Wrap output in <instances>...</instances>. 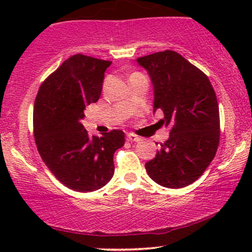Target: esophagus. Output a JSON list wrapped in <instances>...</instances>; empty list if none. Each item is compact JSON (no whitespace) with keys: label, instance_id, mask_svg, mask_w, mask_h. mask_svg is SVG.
<instances>
[{"label":"esophagus","instance_id":"obj_1","mask_svg":"<svg viewBox=\"0 0 252 252\" xmlns=\"http://www.w3.org/2000/svg\"><path fill=\"white\" fill-rule=\"evenodd\" d=\"M126 140H128L129 142H138L141 138L138 137V136L134 135V134H128V135H126Z\"/></svg>","mask_w":252,"mask_h":252}]
</instances>
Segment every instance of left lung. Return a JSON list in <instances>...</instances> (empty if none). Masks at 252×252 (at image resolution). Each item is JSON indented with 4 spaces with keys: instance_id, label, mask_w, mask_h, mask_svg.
Listing matches in <instances>:
<instances>
[{
    "instance_id": "1",
    "label": "left lung",
    "mask_w": 252,
    "mask_h": 252,
    "mask_svg": "<svg viewBox=\"0 0 252 252\" xmlns=\"http://www.w3.org/2000/svg\"><path fill=\"white\" fill-rule=\"evenodd\" d=\"M148 72L154 91L153 111H163L170 126L168 140L147 162L152 180L168 189H182L201 176L219 144V108L206 74L174 51L137 58Z\"/></svg>"
}]
</instances>
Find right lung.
Segmentation results:
<instances>
[{
  "instance_id": "add662e5",
  "label": "right lung",
  "mask_w": 252,
  "mask_h": 252,
  "mask_svg": "<svg viewBox=\"0 0 252 252\" xmlns=\"http://www.w3.org/2000/svg\"><path fill=\"white\" fill-rule=\"evenodd\" d=\"M111 62L83 54L68 58L40 86L34 104V137L48 169L77 192L102 189L114 176V154L124 144L122 130L89 136L85 108L102 94Z\"/></svg>"
}]
</instances>
